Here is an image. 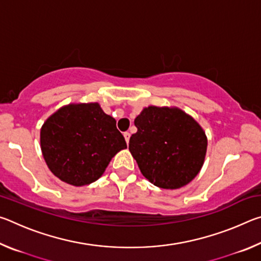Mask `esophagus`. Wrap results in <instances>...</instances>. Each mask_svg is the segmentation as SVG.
I'll use <instances>...</instances> for the list:
<instances>
[{"label": "esophagus", "mask_w": 261, "mask_h": 261, "mask_svg": "<svg viewBox=\"0 0 261 261\" xmlns=\"http://www.w3.org/2000/svg\"><path fill=\"white\" fill-rule=\"evenodd\" d=\"M123 136H124L126 144H129V140H130V134H129V132H124V134H123Z\"/></svg>", "instance_id": "esophagus-1"}]
</instances>
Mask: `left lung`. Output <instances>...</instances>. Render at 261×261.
I'll return each mask as SVG.
<instances>
[{"mask_svg":"<svg viewBox=\"0 0 261 261\" xmlns=\"http://www.w3.org/2000/svg\"><path fill=\"white\" fill-rule=\"evenodd\" d=\"M129 149L155 187L179 189L196 177L205 161L207 137L193 117L176 107L144 108L135 120Z\"/></svg>","mask_w":261,"mask_h":261,"instance_id":"left-lung-1","label":"left lung"}]
</instances>
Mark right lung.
Segmentation results:
<instances>
[{
    "label": "right lung",
    "instance_id": "obj_1",
    "mask_svg": "<svg viewBox=\"0 0 261 261\" xmlns=\"http://www.w3.org/2000/svg\"><path fill=\"white\" fill-rule=\"evenodd\" d=\"M40 145L51 173L74 187L95 182L116 153L126 148L115 118L98 102L60 108L43 123Z\"/></svg>",
    "mask_w": 261,
    "mask_h": 261
}]
</instances>
